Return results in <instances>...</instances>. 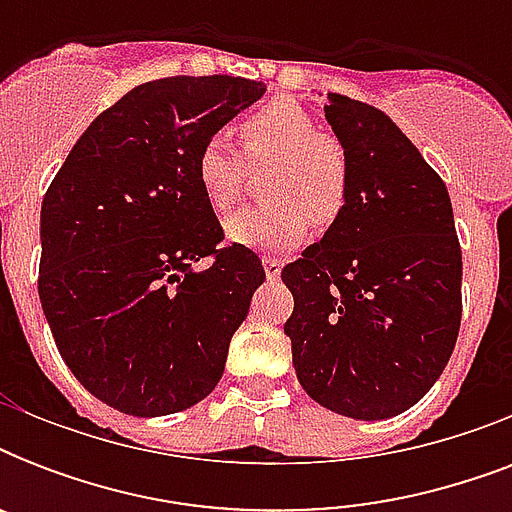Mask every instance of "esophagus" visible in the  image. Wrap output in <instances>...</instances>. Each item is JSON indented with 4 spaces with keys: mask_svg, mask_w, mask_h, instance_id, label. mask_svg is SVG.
I'll use <instances>...</instances> for the list:
<instances>
[{
    "mask_svg": "<svg viewBox=\"0 0 512 512\" xmlns=\"http://www.w3.org/2000/svg\"><path fill=\"white\" fill-rule=\"evenodd\" d=\"M263 268H265V276L268 279H279V273H281V260L279 257H263Z\"/></svg>",
    "mask_w": 512,
    "mask_h": 512,
    "instance_id": "34e87169",
    "label": "esophagus"
}]
</instances>
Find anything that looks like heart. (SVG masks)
<instances>
[{"mask_svg": "<svg viewBox=\"0 0 512 512\" xmlns=\"http://www.w3.org/2000/svg\"><path fill=\"white\" fill-rule=\"evenodd\" d=\"M244 156L225 132H212L196 151L193 172L204 199L217 212L241 199L249 167H268L271 201L239 209L225 220V236L249 249H289L311 231L332 225L350 193V159L342 140L316 130L297 100L276 98L239 122Z\"/></svg>", "mask_w": 512, "mask_h": 512, "instance_id": "1", "label": "heart"}]
</instances>
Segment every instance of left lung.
<instances>
[{"mask_svg": "<svg viewBox=\"0 0 512 512\" xmlns=\"http://www.w3.org/2000/svg\"><path fill=\"white\" fill-rule=\"evenodd\" d=\"M324 116L348 151V204L281 271L295 297L284 332L313 401L385 420L417 404L452 356L460 239L444 180L388 114L332 92Z\"/></svg>", "mask_w": 512, "mask_h": 512, "instance_id": "left-lung-1", "label": "left lung"}]
</instances>
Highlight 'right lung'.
I'll use <instances>...</instances> for the list:
<instances>
[{
    "label": "right lung",
    "instance_id": "1",
    "mask_svg": "<svg viewBox=\"0 0 512 512\" xmlns=\"http://www.w3.org/2000/svg\"><path fill=\"white\" fill-rule=\"evenodd\" d=\"M263 82L170 76L130 90L76 140L42 201L39 300L74 377L103 404L162 417L223 377L265 281L225 244L193 159Z\"/></svg>",
    "mask_w": 512,
    "mask_h": 512
}]
</instances>
